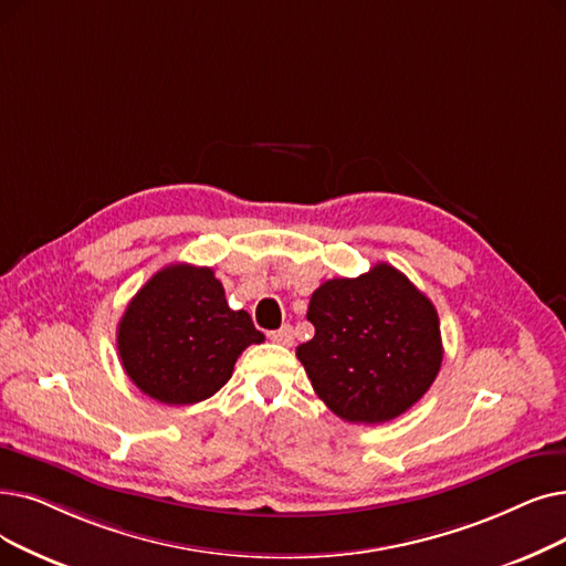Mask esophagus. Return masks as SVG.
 Segmentation results:
<instances>
[{"mask_svg": "<svg viewBox=\"0 0 566 566\" xmlns=\"http://www.w3.org/2000/svg\"><path fill=\"white\" fill-rule=\"evenodd\" d=\"M268 339L275 342V344H282V347H291V344H293V328L291 326H282L277 331H270Z\"/></svg>", "mask_w": 566, "mask_h": 566, "instance_id": "1", "label": "esophagus"}]
</instances>
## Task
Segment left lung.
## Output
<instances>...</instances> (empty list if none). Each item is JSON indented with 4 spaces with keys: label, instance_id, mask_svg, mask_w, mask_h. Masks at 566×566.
<instances>
[{
    "label": "left lung",
    "instance_id": "obj_1",
    "mask_svg": "<svg viewBox=\"0 0 566 566\" xmlns=\"http://www.w3.org/2000/svg\"><path fill=\"white\" fill-rule=\"evenodd\" d=\"M307 322L314 337L296 356L316 396L349 423L398 419L426 396L444 356L434 305L388 263L324 282Z\"/></svg>",
    "mask_w": 566,
    "mask_h": 566
}]
</instances>
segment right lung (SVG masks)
I'll return each instance as SVG.
<instances>
[{
    "label": "right lung",
    "mask_w": 566,
    "mask_h": 566,
    "mask_svg": "<svg viewBox=\"0 0 566 566\" xmlns=\"http://www.w3.org/2000/svg\"><path fill=\"white\" fill-rule=\"evenodd\" d=\"M265 337L231 310L212 268L170 263L147 280L117 324L129 379L157 402L193 405L222 388L238 356Z\"/></svg>",
    "instance_id": "right-lung-1"
}]
</instances>
